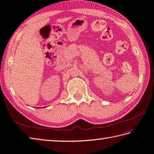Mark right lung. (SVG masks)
Here are the masks:
<instances>
[{
    "label": "right lung",
    "instance_id": "add662e5",
    "mask_svg": "<svg viewBox=\"0 0 154 154\" xmlns=\"http://www.w3.org/2000/svg\"><path fill=\"white\" fill-rule=\"evenodd\" d=\"M44 107H47V106H44Z\"/></svg>",
    "mask_w": 154,
    "mask_h": 154
}]
</instances>
